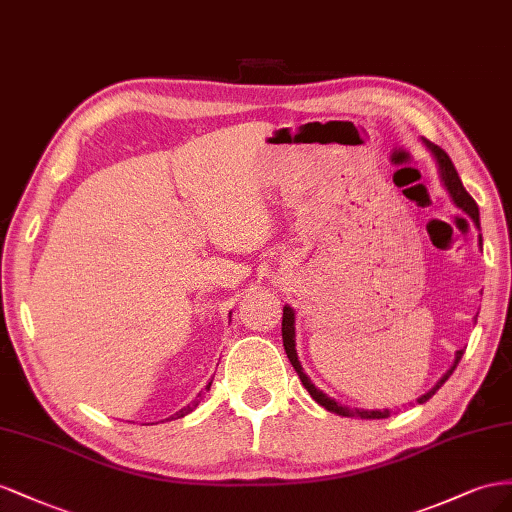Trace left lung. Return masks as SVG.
Returning a JSON list of instances; mask_svg holds the SVG:
<instances>
[{"mask_svg": "<svg viewBox=\"0 0 512 512\" xmlns=\"http://www.w3.org/2000/svg\"><path fill=\"white\" fill-rule=\"evenodd\" d=\"M425 143H427V148L433 152V156H435V160H437V165H440L442 182H444V186H446V191L450 193L452 201H455L457 206H459L465 214H470L472 221H474L476 225H480L476 201H474V199L470 197V193H467L465 188H463L459 173H457L455 165H452V160L448 158V154H446L442 148H437V145L429 143L427 139H425ZM294 324H296L294 309H291V306H285V309H283V345H285V354H287V358H289V362H291V367L296 369L302 386H304L306 390H309L311 397H313L321 407H326L328 412H334V414H339V416H347V418H367V420H375V418H388V416H390L388 410H384V412H379V410L367 412V410H354V407H345V405L337 403L334 399L326 397V394L321 392V390H317L315 384H313L311 379L306 377V373L302 371V364H300V360H298V354H296V328H294ZM463 354H465V349H459L457 358H455V364H452L450 371L440 379V382H437V386H435L433 390H429L427 394H422V397L418 399V403L429 401V399L433 397V394L442 388V384L452 375V371L457 369V364H459V360L463 358Z\"/></svg>", "mask_w": 512, "mask_h": 512, "instance_id": "left-lung-1", "label": "left lung"}]
</instances>
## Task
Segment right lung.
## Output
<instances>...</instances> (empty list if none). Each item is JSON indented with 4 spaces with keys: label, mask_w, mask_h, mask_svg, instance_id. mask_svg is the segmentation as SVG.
Wrapping results in <instances>:
<instances>
[{
    "label": "right lung",
    "mask_w": 512,
    "mask_h": 512,
    "mask_svg": "<svg viewBox=\"0 0 512 512\" xmlns=\"http://www.w3.org/2000/svg\"><path fill=\"white\" fill-rule=\"evenodd\" d=\"M210 386H212V382H210V384H208V388H206V390H210ZM201 397H203V392H201V394H199V397H197V399H195V401H193V403H188V405H186V407H182V410H180V412H175V414H173V416H169V418H167V420H175V418H184V416H186V414H191V412H193V410H195V407H197V405H199V401H201Z\"/></svg>",
    "instance_id": "1"
}]
</instances>
